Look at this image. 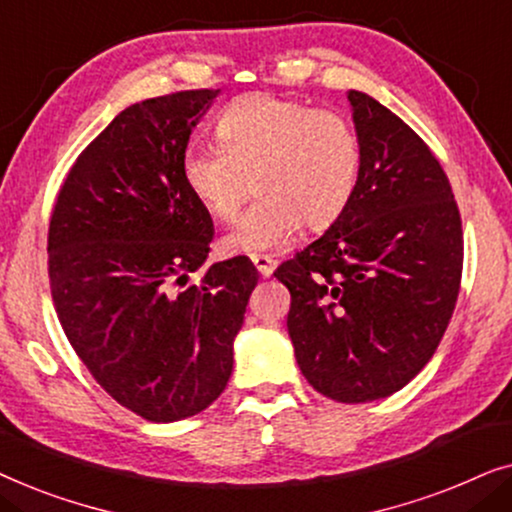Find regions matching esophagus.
Returning a JSON list of instances; mask_svg holds the SVG:
<instances>
[{
    "label": "esophagus",
    "instance_id": "1",
    "mask_svg": "<svg viewBox=\"0 0 512 512\" xmlns=\"http://www.w3.org/2000/svg\"><path fill=\"white\" fill-rule=\"evenodd\" d=\"M251 261H254L256 270L261 272V277H270L277 268V261L268 254H254V256H251Z\"/></svg>",
    "mask_w": 512,
    "mask_h": 512
}]
</instances>
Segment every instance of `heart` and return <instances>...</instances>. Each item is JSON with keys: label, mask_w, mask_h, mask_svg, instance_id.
I'll return each instance as SVG.
<instances>
[{"label": "heart", "mask_w": 512, "mask_h": 512, "mask_svg": "<svg viewBox=\"0 0 512 512\" xmlns=\"http://www.w3.org/2000/svg\"><path fill=\"white\" fill-rule=\"evenodd\" d=\"M219 146L191 144L181 179L195 202L233 221L251 188L261 195L223 240L230 254L277 249L303 228H331L361 179V142L345 114L277 95H247L216 118Z\"/></svg>", "instance_id": "heart-1"}]
</instances>
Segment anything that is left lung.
I'll list each match as a JSON object with an SVG mask.
<instances>
[{
	"label": "left lung",
	"instance_id": "1",
	"mask_svg": "<svg viewBox=\"0 0 512 512\" xmlns=\"http://www.w3.org/2000/svg\"><path fill=\"white\" fill-rule=\"evenodd\" d=\"M361 179L347 212L275 270L300 373L338 403L403 389L457 305L464 233L450 179L410 125L349 90Z\"/></svg>",
	"mask_w": 512,
	"mask_h": 512
}]
</instances>
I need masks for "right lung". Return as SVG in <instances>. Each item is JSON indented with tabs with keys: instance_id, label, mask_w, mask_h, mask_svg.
Returning <instances> with one entry per match:
<instances>
[{
	"instance_id": "add662e5",
	"label": "right lung",
	"mask_w": 512,
	"mask_h": 512,
	"mask_svg": "<svg viewBox=\"0 0 512 512\" xmlns=\"http://www.w3.org/2000/svg\"><path fill=\"white\" fill-rule=\"evenodd\" d=\"M219 90L121 111L76 158L48 226V279L69 345L107 394L149 422L209 408L233 373L258 272L207 261L212 216L181 179L188 137Z\"/></svg>"
}]
</instances>
